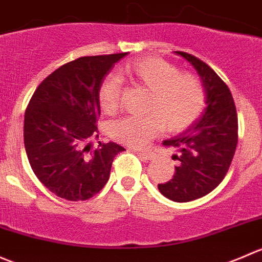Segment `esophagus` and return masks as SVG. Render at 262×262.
<instances>
[{
    "instance_id": "1",
    "label": "esophagus",
    "mask_w": 262,
    "mask_h": 262,
    "mask_svg": "<svg viewBox=\"0 0 262 262\" xmlns=\"http://www.w3.org/2000/svg\"><path fill=\"white\" fill-rule=\"evenodd\" d=\"M139 154L144 160H152L155 158V155L152 154V152H149V151H140Z\"/></svg>"
}]
</instances>
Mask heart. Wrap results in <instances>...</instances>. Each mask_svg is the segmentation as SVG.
Here are the masks:
<instances>
[{"label":"heart","instance_id":"obj_1","mask_svg":"<svg viewBox=\"0 0 262 262\" xmlns=\"http://www.w3.org/2000/svg\"><path fill=\"white\" fill-rule=\"evenodd\" d=\"M123 76L136 86L149 92L144 117H125L111 125V136L131 147H144L162 128L178 132L192 125L203 112L206 90L199 76L182 72L165 59L146 57L128 62L121 69ZM122 86L120 80L108 75L98 88V102L107 115L120 107Z\"/></svg>","mask_w":262,"mask_h":262}]
</instances>
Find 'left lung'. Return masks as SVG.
I'll return each instance as SVG.
<instances>
[{
  "instance_id": "8db88e82",
  "label": "left lung",
  "mask_w": 262,
  "mask_h": 262,
  "mask_svg": "<svg viewBox=\"0 0 262 262\" xmlns=\"http://www.w3.org/2000/svg\"><path fill=\"white\" fill-rule=\"evenodd\" d=\"M198 70L206 90L205 112L185 132L165 140V146L180 151V164L168 182L158 188L165 198L187 203L208 195L224 180L238 144V118L228 85L198 57L177 51Z\"/></svg>"
}]
</instances>
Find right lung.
<instances>
[{
    "instance_id": "obj_1",
    "label": "right lung",
    "mask_w": 262,
    "mask_h": 262,
    "mask_svg": "<svg viewBox=\"0 0 262 262\" xmlns=\"http://www.w3.org/2000/svg\"><path fill=\"white\" fill-rule=\"evenodd\" d=\"M126 52L84 56L46 77L24 117V145L38 180L58 198L84 201L105 186L113 159L123 147L89 140L99 136L98 88Z\"/></svg>"
}]
</instances>
